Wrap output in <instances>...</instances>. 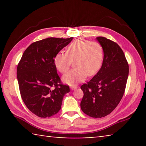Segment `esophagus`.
<instances>
[{
  "label": "esophagus",
  "instance_id": "esophagus-1",
  "mask_svg": "<svg viewBox=\"0 0 146 146\" xmlns=\"http://www.w3.org/2000/svg\"><path fill=\"white\" fill-rule=\"evenodd\" d=\"M70 88H71V90H76V89L77 88V87H76V86L73 85V86H71V87H70Z\"/></svg>",
  "mask_w": 146,
  "mask_h": 146
}]
</instances>
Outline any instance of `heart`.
Segmentation results:
<instances>
[{
  "mask_svg": "<svg viewBox=\"0 0 146 146\" xmlns=\"http://www.w3.org/2000/svg\"><path fill=\"white\" fill-rule=\"evenodd\" d=\"M104 49L97 42L78 38L72 42L66 53H58L54 57V64L59 72L65 73L74 60V68L65 74L62 80L69 85H73L84 80L86 76L95 75L102 67Z\"/></svg>",
  "mask_w": 146,
  "mask_h": 146,
  "instance_id": "heart-1",
  "label": "heart"
}]
</instances>
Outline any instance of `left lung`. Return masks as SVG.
I'll return each mask as SVG.
<instances>
[{
  "mask_svg": "<svg viewBox=\"0 0 146 146\" xmlns=\"http://www.w3.org/2000/svg\"><path fill=\"white\" fill-rule=\"evenodd\" d=\"M104 49L103 63L99 71L87 84L81 86L84 97L80 108L85 114L102 118L110 114L124 93L129 66L118 44L103 36L97 37Z\"/></svg>",
  "mask_w": 146,
  "mask_h": 146,
  "instance_id": "8db88e82",
  "label": "left lung"
}]
</instances>
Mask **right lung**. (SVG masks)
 <instances>
[{
	"mask_svg": "<svg viewBox=\"0 0 146 146\" xmlns=\"http://www.w3.org/2000/svg\"><path fill=\"white\" fill-rule=\"evenodd\" d=\"M72 40L73 37H50L35 42L24 51L17 66L22 99L29 110L39 117L56 114L64 96L70 92V87L61 83L54 57Z\"/></svg>",
	"mask_w": 146,
	"mask_h": 146,
	"instance_id": "right-lung-1",
	"label": "right lung"
}]
</instances>
